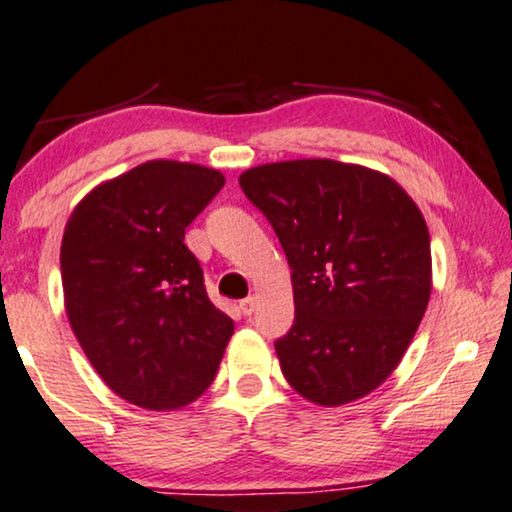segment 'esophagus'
<instances>
[{"label": "esophagus", "mask_w": 512, "mask_h": 512, "mask_svg": "<svg viewBox=\"0 0 512 512\" xmlns=\"http://www.w3.org/2000/svg\"><path fill=\"white\" fill-rule=\"evenodd\" d=\"M240 310L242 315H251L256 310V296H247L244 301H240Z\"/></svg>", "instance_id": "34e87169"}]
</instances>
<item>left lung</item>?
I'll return each mask as SVG.
<instances>
[{
  "label": "left lung",
  "mask_w": 512,
  "mask_h": 512,
  "mask_svg": "<svg viewBox=\"0 0 512 512\" xmlns=\"http://www.w3.org/2000/svg\"><path fill=\"white\" fill-rule=\"evenodd\" d=\"M291 268L294 327L275 343L284 378L320 407L369 395L397 369L433 289L426 218L383 171L287 159L240 176Z\"/></svg>",
  "instance_id": "8db88e82"
}]
</instances>
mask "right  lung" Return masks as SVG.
Here are the masks:
<instances>
[{"label": "right lung", "mask_w": 512, "mask_h": 512, "mask_svg": "<svg viewBox=\"0 0 512 512\" xmlns=\"http://www.w3.org/2000/svg\"><path fill=\"white\" fill-rule=\"evenodd\" d=\"M223 183L218 169L150 159L86 192L65 225L70 327L105 386L141 409L195 402L235 331L183 244Z\"/></svg>", "instance_id": "add662e5"}]
</instances>
